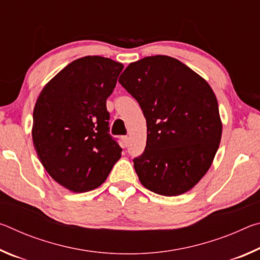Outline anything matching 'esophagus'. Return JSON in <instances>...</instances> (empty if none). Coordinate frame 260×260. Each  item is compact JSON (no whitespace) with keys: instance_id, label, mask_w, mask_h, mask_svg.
<instances>
[{"instance_id":"obj_1","label":"esophagus","mask_w":260,"mask_h":260,"mask_svg":"<svg viewBox=\"0 0 260 260\" xmlns=\"http://www.w3.org/2000/svg\"><path fill=\"white\" fill-rule=\"evenodd\" d=\"M121 140H122V143H124V147L128 146V143H129V138H128V136H122Z\"/></svg>"}]
</instances>
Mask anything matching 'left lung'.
I'll return each mask as SVG.
<instances>
[{
  "label": "left lung",
  "instance_id": "1",
  "mask_svg": "<svg viewBox=\"0 0 260 260\" xmlns=\"http://www.w3.org/2000/svg\"><path fill=\"white\" fill-rule=\"evenodd\" d=\"M119 82L147 120L146 149L133 160L140 182L162 196L190 190L209 171L221 140L212 88L187 65L162 55L131 63Z\"/></svg>",
  "mask_w": 260,
  "mask_h": 260
}]
</instances>
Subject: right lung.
<instances>
[{
	"mask_svg": "<svg viewBox=\"0 0 260 260\" xmlns=\"http://www.w3.org/2000/svg\"><path fill=\"white\" fill-rule=\"evenodd\" d=\"M124 69L101 56L73 60L41 90L32 139L48 174L74 192L100 187L122 149L109 134L107 99Z\"/></svg>",
	"mask_w": 260,
	"mask_h": 260,
	"instance_id": "1",
	"label": "right lung"
}]
</instances>
